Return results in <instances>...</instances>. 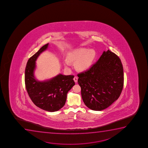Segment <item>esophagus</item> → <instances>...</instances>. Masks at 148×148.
Segmentation results:
<instances>
[{"instance_id": "1", "label": "esophagus", "mask_w": 148, "mask_h": 148, "mask_svg": "<svg viewBox=\"0 0 148 148\" xmlns=\"http://www.w3.org/2000/svg\"><path fill=\"white\" fill-rule=\"evenodd\" d=\"M73 79H74V82H75V83H77V82H78V77H74V78Z\"/></svg>"}]
</instances>
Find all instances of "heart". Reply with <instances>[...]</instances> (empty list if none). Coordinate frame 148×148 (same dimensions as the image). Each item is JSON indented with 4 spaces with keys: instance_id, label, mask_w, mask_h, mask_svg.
Wrapping results in <instances>:
<instances>
[{
    "instance_id": "obj_1",
    "label": "heart",
    "mask_w": 148,
    "mask_h": 148,
    "mask_svg": "<svg viewBox=\"0 0 148 148\" xmlns=\"http://www.w3.org/2000/svg\"><path fill=\"white\" fill-rule=\"evenodd\" d=\"M96 55V51L92 49H78L68 54V60L64 61L65 66L68 68L70 66V62H76L75 67L78 70H87L92 66Z\"/></svg>"
}]
</instances>
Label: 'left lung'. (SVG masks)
Masks as SVG:
<instances>
[{
	"label": "left lung",
	"instance_id": "1",
	"mask_svg": "<svg viewBox=\"0 0 148 148\" xmlns=\"http://www.w3.org/2000/svg\"><path fill=\"white\" fill-rule=\"evenodd\" d=\"M77 76L84 103L93 110L101 111L110 106L118 99L123 89L121 61L110 50L104 51L95 64Z\"/></svg>",
	"mask_w": 148,
	"mask_h": 148
}]
</instances>
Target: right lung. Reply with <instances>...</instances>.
<instances>
[{"instance_id": "right-lung-1", "label": "right lung", "mask_w": 148, "mask_h": 148, "mask_svg": "<svg viewBox=\"0 0 148 148\" xmlns=\"http://www.w3.org/2000/svg\"><path fill=\"white\" fill-rule=\"evenodd\" d=\"M48 46L47 44L42 47L28 60L25 69V82L28 95L34 103L42 110L54 112L64 106L67 94L75 85V82L73 75L66 76L61 74L44 81H40L35 78L36 61Z\"/></svg>"}]
</instances>
